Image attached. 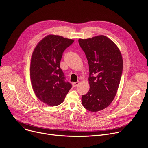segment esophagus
<instances>
[{"label":"esophagus","instance_id":"obj_1","mask_svg":"<svg viewBox=\"0 0 148 148\" xmlns=\"http://www.w3.org/2000/svg\"><path fill=\"white\" fill-rule=\"evenodd\" d=\"M79 84V81H77V82H73V86L74 87H77L78 84Z\"/></svg>","mask_w":148,"mask_h":148}]
</instances>
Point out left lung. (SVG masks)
Returning <instances> with one entry per match:
<instances>
[{"label": "left lung", "mask_w": 148, "mask_h": 148, "mask_svg": "<svg viewBox=\"0 0 148 148\" xmlns=\"http://www.w3.org/2000/svg\"><path fill=\"white\" fill-rule=\"evenodd\" d=\"M89 65L90 90L82 95L84 107L91 112L107 108L114 100L122 73L121 53L114 42L101 35L79 39Z\"/></svg>", "instance_id": "1"}]
</instances>
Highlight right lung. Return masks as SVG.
<instances>
[{"mask_svg":"<svg viewBox=\"0 0 148 148\" xmlns=\"http://www.w3.org/2000/svg\"><path fill=\"white\" fill-rule=\"evenodd\" d=\"M74 40L57 35H48L35 47L30 64L33 90L41 101L54 107L61 104L71 88L60 64L62 53Z\"/></svg>","mask_w":148,"mask_h":148,"instance_id":"right-lung-1","label":"right lung"}]
</instances>
